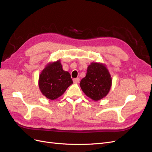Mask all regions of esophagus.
I'll use <instances>...</instances> for the list:
<instances>
[{
    "label": "esophagus",
    "mask_w": 152,
    "mask_h": 152,
    "mask_svg": "<svg viewBox=\"0 0 152 152\" xmlns=\"http://www.w3.org/2000/svg\"><path fill=\"white\" fill-rule=\"evenodd\" d=\"M73 81L74 83H79V81H80V79L79 78H75V79H73Z\"/></svg>",
    "instance_id": "obj_1"
}]
</instances>
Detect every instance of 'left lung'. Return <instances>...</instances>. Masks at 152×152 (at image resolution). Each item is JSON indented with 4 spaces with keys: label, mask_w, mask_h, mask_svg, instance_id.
Instances as JSON below:
<instances>
[{
    "label": "left lung",
    "mask_w": 152,
    "mask_h": 152,
    "mask_svg": "<svg viewBox=\"0 0 152 152\" xmlns=\"http://www.w3.org/2000/svg\"><path fill=\"white\" fill-rule=\"evenodd\" d=\"M112 82L111 75L105 65L93 62L87 67L86 75L81 80L80 86L87 96L98 101L108 94Z\"/></svg>",
    "instance_id": "obj_1"
}]
</instances>
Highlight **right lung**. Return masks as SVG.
<instances>
[{"label":"right lung","instance_id":"obj_1","mask_svg":"<svg viewBox=\"0 0 152 152\" xmlns=\"http://www.w3.org/2000/svg\"><path fill=\"white\" fill-rule=\"evenodd\" d=\"M72 84L70 74L63 70L60 60L48 64L39 75L41 93L51 100L60 97Z\"/></svg>","mask_w":152,"mask_h":152}]
</instances>
